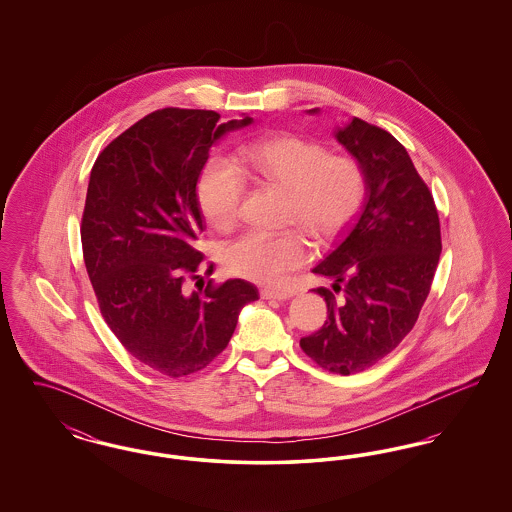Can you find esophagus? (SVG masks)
<instances>
[{
    "label": "esophagus",
    "mask_w": 512,
    "mask_h": 512,
    "mask_svg": "<svg viewBox=\"0 0 512 512\" xmlns=\"http://www.w3.org/2000/svg\"><path fill=\"white\" fill-rule=\"evenodd\" d=\"M292 295L293 292H290V290H270V288L261 290V297H263V299H276V301H284V299H290Z\"/></svg>",
    "instance_id": "obj_1"
}]
</instances>
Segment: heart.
Wrapping results in <instances>:
<instances>
[{
	"mask_svg": "<svg viewBox=\"0 0 512 512\" xmlns=\"http://www.w3.org/2000/svg\"><path fill=\"white\" fill-rule=\"evenodd\" d=\"M245 176L286 190V220L322 244L336 240L365 201V171L355 157L328 153L324 144L297 134L268 136L242 147L238 163L213 155L199 172L197 201L217 230H232L240 219ZM222 259L234 276L280 284L311 259V244L301 230L247 232L226 245Z\"/></svg>",
	"mask_w": 512,
	"mask_h": 512,
	"instance_id": "1",
	"label": "heart"
}]
</instances>
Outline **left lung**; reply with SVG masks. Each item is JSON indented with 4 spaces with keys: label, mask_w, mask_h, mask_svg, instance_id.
I'll return each mask as SVG.
<instances>
[{
    "label": "left lung",
    "mask_w": 512,
    "mask_h": 512,
    "mask_svg": "<svg viewBox=\"0 0 512 512\" xmlns=\"http://www.w3.org/2000/svg\"><path fill=\"white\" fill-rule=\"evenodd\" d=\"M336 138L365 171V207L313 268L342 297L315 290L328 318L299 345L324 370L349 376L382 361L413 330L438 268L441 230L432 192L390 132L355 117Z\"/></svg>",
    "instance_id": "obj_1"
}]
</instances>
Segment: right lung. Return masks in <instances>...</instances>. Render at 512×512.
Returning a JSON list of instances; mask_svg holds the SVG:
<instances>
[{
    "instance_id": "1",
    "label": "right lung",
    "mask_w": 512,
    "mask_h": 512,
    "mask_svg": "<svg viewBox=\"0 0 512 512\" xmlns=\"http://www.w3.org/2000/svg\"><path fill=\"white\" fill-rule=\"evenodd\" d=\"M249 122L159 109L105 147L90 174L80 238L99 311L134 359L169 378L211 365L242 307L259 299L240 278L184 288L203 263L194 247L203 232L199 172L220 136Z\"/></svg>"
}]
</instances>
